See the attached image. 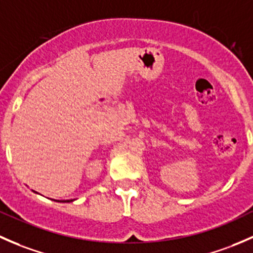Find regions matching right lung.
Segmentation results:
<instances>
[{"label": "right lung", "mask_w": 253, "mask_h": 253, "mask_svg": "<svg viewBox=\"0 0 253 253\" xmlns=\"http://www.w3.org/2000/svg\"><path fill=\"white\" fill-rule=\"evenodd\" d=\"M69 201H72V200H67V202H69Z\"/></svg>", "instance_id": "1"}]
</instances>
